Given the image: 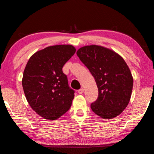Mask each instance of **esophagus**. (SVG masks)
I'll use <instances>...</instances> for the list:
<instances>
[{"label": "esophagus", "mask_w": 154, "mask_h": 154, "mask_svg": "<svg viewBox=\"0 0 154 154\" xmlns=\"http://www.w3.org/2000/svg\"><path fill=\"white\" fill-rule=\"evenodd\" d=\"M83 92H84V89H83V88H81L80 90H78V93H79V94H82Z\"/></svg>", "instance_id": "esophagus-1"}]
</instances>
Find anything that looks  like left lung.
<instances>
[{
    "mask_svg": "<svg viewBox=\"0 0 154 154\" xmlns=\"http://www.w3.org/2000/svg\"><path fill=\"white\" fill-rule=\"evenodd\" d=\"M80 60L89 69L98 90V96L91 109L103 119L120 115L130 102L133 78L123 58L105 47L83 46L77 51Z\"/></svg>",
    "mask_w": 154,
    "mask_h": 154,
    "instance_id": "obj_1",
    "label": "left lung"
}]
</instances>
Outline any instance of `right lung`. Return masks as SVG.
I'll use <instances>...</instances> for the list:
<instances>
[{"label": "right lung", "mask_w": 154, "mask_h": 154, "mask_svg": "<svg viewBox=\"0 0 154 154\" xmlns=\"http://www.w3.org/2000/svg\"><path fill=\"white\" fill-rule=\"evenodd\" d=\"M75 51L71 45L49 46L35 52L27 62L23 90L31 108L44 119L55 120L71 106L74 90L62 67Z\"/></svg>", "instance_id": "1"}]
</instances>
